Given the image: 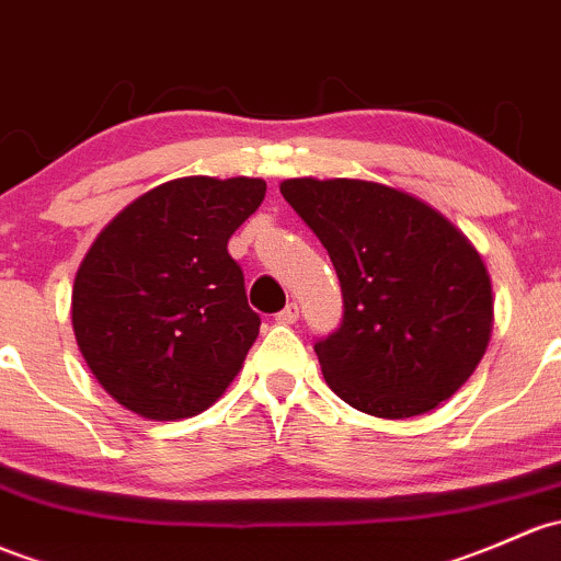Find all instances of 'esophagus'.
<instances>
[{
  "label": "esophagus",
  "instance_id": "esophagus-1",
  "mask_svg": "<svg viewBox=\"0 0 561 561\" xmlns=\"http://www.w3.org/2000/svg\"><path fill=\"white\" fill-rule=\"evenodd\" d=\"M276 322H279V325H296V322H298V304H287L285 309L276 314Z\"/></svg>",
  "mask_w": 561,
  "mask_h": 561
}]
</instances>
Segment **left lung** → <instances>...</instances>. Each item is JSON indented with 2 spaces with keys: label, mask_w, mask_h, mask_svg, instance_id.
Returning a JSON list of instances; mask_svg holds the SVG:
<instances>
[{
  "label": "left lung",
  "mask_w": 561,
  "mask_h": 561,
  "mask_svg": "<svg viewBox=\"0 0 561 561\" xmlns=\"http://www.w3.org/2000/svg\"><path fill=\"white\" fill-rule=\"evenodd\" d=\"M333 261L344 320L317 341L344 403L409 420L449 400L492 335V282L468 236L381 182L298 176L279 185Z\"/></svg>",
  "instance_id": "obj_1"
}]
</instances>
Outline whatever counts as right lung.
Here are the masks:
<instances>
[{
    "instance_id": "right-lung-1",
    "label": "right lung",
    "mask_w": 561,
    "mask_h": 561,
    "mask_svg": "<svg viewBox=\"0 0 561 561\" xmlns=\"http://www.w3.org/2000/svg\"><path fill=\"white\" fill-rule=\"evenodd\" d=\"M257 176H182L131 202L96 236L72 287L88 368L134 414L209 409L241 370L261 317L228 239L257 209Z\"/></svg>"
}]
</instances>
